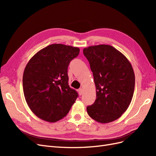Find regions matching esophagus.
Masks as SVG:
<instances>
[{
  "mask_svg": "<svg viewBox=\"0 0 156 156\" xmlns=\"http://www.w3.org/2000/svg\"><path fill=\"white\" fill-rule=\"evenodd\" d=\"M78 92H79V95L81 96L82 94H83V89H82V88H79V89L78 90Z\"/></svg>",
  "mask_w": 156,
  "mask_h": 156,
  "instance_id": "esophagus-1",
  "label": "esophagus"
}]
</instances>
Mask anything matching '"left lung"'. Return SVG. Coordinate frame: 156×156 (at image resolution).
<instances>
[{"label": "left lung", "instance_id": "1", "mask_svg": "<svg viewBox=\"0 0 156 156\" xmlns=\"http://www.w3.org/2000/svg\"><path fill=\"white\" fill-rule=\"evenodd\" d=\"M93 73L96 99L87 107L88 115L102 124L119 119L127 110L135 88V73L129 61L109 45L83 49Z\"/></svg>", "mask_w": 156, "mask_h": 156}]
</instances>
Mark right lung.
Masks as SVG:
<instances>
[{"instance_id":"obj_1","label":"right lung","mask_w":156,"mask_h":156,"mask_svg":"<svg viewBox=\"0 0 156 156\" xmlns=\"http://www.w3.org/2000/svg\"><path fill=\"white\" fill-rule=\"evenodd\" d=\"M76 47L55 44L36 53L23 75L25 100L34 114L49 122L63 119L78 97L68 84V67L77 57Z\"/></svg>"}]
</instances>
